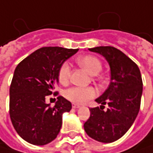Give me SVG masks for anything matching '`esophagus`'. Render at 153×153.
Wrapping results in <instances>:
<instances>
[{
    "mask_svg": "<svg viewBox=\"0 0 153 153\" xmlns=\"http://www.w3.org/2000/svg\"><path fill=\"white\" fill-rule=\"evenodd\" d=\"M73 108H74V109L79 108V105H76V104H73Z\"/></svg>",
    "mask_w": 153,
    "mask_h": 153,
    "instance_id": "34e87169",
    "label": "esophagus"
}]
</instances>
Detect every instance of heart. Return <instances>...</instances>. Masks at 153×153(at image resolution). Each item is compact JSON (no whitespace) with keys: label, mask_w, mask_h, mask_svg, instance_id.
<instances>
[{"label":"heart","mask_w":153,"mask_h":153,"mask_svg":"<svg viewBox=\"0 0 153 153\" xmlns=\"http://www.w3.org/2000/svg\"><path fill=\"white\" fill-rule=\"evenodd\" d=\"M76 62L78 65L85 68L91 75H97L102 70V62L95 56L92 55H85L80 56L76 58ZM71 74V68L68 63H63L57 73V79L60 83L65 84L69 79ZM65 97L69 101L74 104H84L88 100L93 98L97 95V89L93 87H71L67 88L65 93Z\"/></svg>","instance_id":"b5f03b06"}]
</instances>
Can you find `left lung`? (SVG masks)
I'll use <instances>...</instances> for the list:
<instances>
[{
	"instance_id": "8db88e82",
	"label": "left lung",
	"mask_w": 153,
	"mask_h": 153,
	"mask_svg": "<svg viewBox=\"0 0 153 153\" xmlns=\"http://www.w3.org/2000/svg\"><path fill=\"white\" fill-rule=\"evenodd\" d=\"M104 56L111 68V82L96 101L100 107L90 108V117L84 123L88 137L111 143L123 137L137 116L143 93V80L137 65L120 49L111 46L88 48ZM108 108L103 111L104 105Z\"/></svg>"
}]
</instances>
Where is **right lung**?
I'll use <instances>...</instances> for the list:
<instances>
[{
  "instance_id": "right-lung-1",
  "label": "right lung",
  "mask_w": 153,
  "mask_h": 153,
  "mask_svg": "<svg viewBox=\"0 0 153 153\" xmlns=\"http://www.w3.org/2000/svg\"><path fill=\"white\" fill-rule=\"evenodd\" d=\"M79 49L43 47L29 55L16 67L10 88V116L16 133L25 141L44 145L57 137L62 115L72 104L57 97L55 106L46 104L58 83L60 65Z\"/></svg>"
}]
</instances>
